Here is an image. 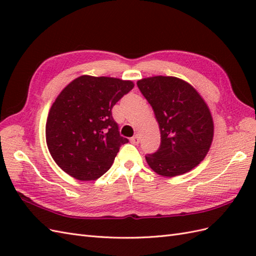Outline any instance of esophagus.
<instances>
[{"label":"esophagus","instance_id":"esophagus-1","mask_svg":"<svg viewBox=\"0 0 256 256\" xmlns=\"http://www.w3.org/2000/svg\"><path fill=\"white\" fill-rule=\"evenodd\" d=\"M131 143L134 145H138L140 143V135L138 134L134 135L133 138H131Z\"/></svg>","mask_w":256,"mask_h":256}]
</instances>
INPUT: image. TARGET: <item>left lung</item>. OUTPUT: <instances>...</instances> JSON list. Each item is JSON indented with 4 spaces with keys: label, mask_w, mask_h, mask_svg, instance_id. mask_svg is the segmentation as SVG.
I'll use <instances>...</instances> for the list:
<instances>
[{
    "label": "left lung",
    "mask_w": 256,
    "mask_h": 256,
    "mask_svg": "<svg viewBox=\"0 0 256 256\" xmlns=\"http://www.w3.org/2000/svg\"><path fill=\"white\" fill-rule=\"evenodd\" d=\"M138 86L155 113L160 146L145 156L160 176L174 177L192 170L202 160L214 138L208 106L192 86L176 77L144 78Z\"/></svg>",
    "instance_id": "left-lung-1"
}]
</instances>
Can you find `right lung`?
Segmentation results:
<instances>
[{
	"label": "right lung",
	"mask_w": 256,
	"mask_h": 256,
	"mask_svg": "<svg viewBox=\"0 0 256 256\" xmlns=\"http://www.w3.org/2000/svg\"><path fill=\"white\" fill-rule=\"evenodd\" d=\"M130 80L81 76L52 103L46 142L56 164L78 180H96L112 166L121 145L112 108L133 89Z\"/></svg>",
	"instance_id": "obj_1"
}]
</instances>
